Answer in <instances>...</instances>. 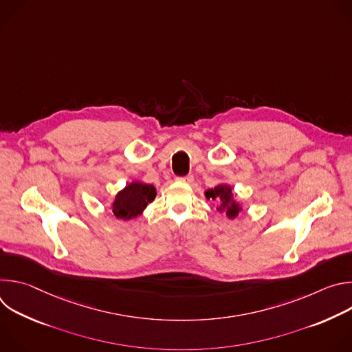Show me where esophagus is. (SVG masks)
<instances>
[{"label": "esophagus", "mask_w": 352, "mask_h": 352, "mask_svg": "<svg viewBox=\"0 0 352 352\" xmlns=\"http://www.w3.org/2000/svg\"><path fill=\"white\" fill-rule=\"evenodd\" d=\"M178 182H182V184H192L193 182V175H186V177H179L177 178Z\"/></svg>", "instance_id": "1"}]
</instances>
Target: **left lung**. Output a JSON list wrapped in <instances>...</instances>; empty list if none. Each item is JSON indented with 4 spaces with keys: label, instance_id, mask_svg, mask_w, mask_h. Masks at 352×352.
Returning <instances> with one entry per match:
<instances>
[{
    "label": "left lung",
    "instance_id": "obj_1",
    "mask_svg": "<svg viewBox=\"0 0 352 352\" xmlns=\"http://www.w3.org/2000/svg\"><path fill=\"white\" fill-rule=\"evenodd\" d=\"M206 199H212L217 202V210L226 213L230 220H234L243 210L242 202L236 199V193L232 190V186L228 184H219L217 186L205 190Z\"/></svg>",
    "mask_w": 352,
    "mask_h": 352
}]
</instances>
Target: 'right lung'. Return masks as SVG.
I'll return each mask as SVG.
<instances>
[{
	"label": "right lung",
	"mask_w": 352,
	"mask_h": 352,
	"mask_svg": "<svg viewBox=\"0 0 352 352\" xmlns=\"http://www.w3.org/2000/svg\"><path fill=\"white\" fill-rule=\"evenodd\" d=\"M157 192L152 184L131 181L113 199V214L124 221L136 219L143 213L148 204H152Z\"/></svg>",
	"instance_id": "right-lung-1"
}]
</instances>
